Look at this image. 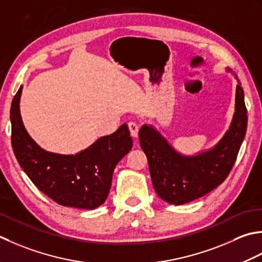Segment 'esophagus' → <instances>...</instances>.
Masks as SVG:
<instances>
[{"instance_id": "34e87169", "label": "esophagus", "mask_w": 262, "mask_h": 262, "mask_svg": "<svg viewBox=\"0 0 262 262\" xmlns=\"http://www.w3.org/2000/svg\"><path fill=\"white\" fill-rule=\"evenodd\" d=\"M127 126H129V130L132 137L137 138L138 137V131H139V125L136 121H130L129 123H127Z\"/></svg>"}]
</instances>
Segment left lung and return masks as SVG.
Masks as SVG:
<instances>
[{
  "mask_svg": "<svg viewBox=\"0 0 262 262\" xmlns=\"http://www.w3.org/2000/svg\"><path fill=\"white\" fill-rule=\"evenodd\" d=\"M235 112L225 135L212 148L194 155H184L150 124H143L139 140L148 158L154 189L167 204L180 206L209 193L231 172L245 137L248 125L244 92L237 76Z\"/></svg>",
  "mask_w": 262,
  "mask_h": 262,
  "instance_id": "1",
  "label": "left lung"
}]
</instances>
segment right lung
<instances>
[{
    "mask_svg": "<svg viewBox=\"0 0 262 262\" xmlns=\"http://www.w3.org/2000/svg\"><path fill=\"white\" fill-rule=\"evenodd\" d=\"M23 88L15 94L10 111L12 148L21 168L42 193L58 205L87 210L103 205L115 166L132 148L129 127L122 124L114 133L98 138L74 155L47 151L24 125L20 114Z\"/></svg>",
    "mask_w": 262,
    "mask_h": 262,
    "instance_id": "add662e5",
    "label": "right lung"
}]
</instances>
